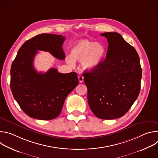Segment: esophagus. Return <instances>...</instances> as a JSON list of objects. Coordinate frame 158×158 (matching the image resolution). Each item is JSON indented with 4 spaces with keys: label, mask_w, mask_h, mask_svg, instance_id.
<instances>
[{
    "label": "esophagus",
    "mask_w": 158,
    "mask_h": 158,
    "mask_svg": "<svg viewBox=\"0 0 158 158\" xmlns=\"http://www.w3.org/2000/svg\"><path fill=\"white\" fill-rule=\"evenodd\" d=\"M78 79H79V82H81V83L84 81V77H83L82 76H81V75H80V76H78Z\"/></svg>",
    "instance_id": "obj_1"
}]
</instances>
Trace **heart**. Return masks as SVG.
Masks as SVG:
<instances>
[{
    "label": "heart",
    "mask_w": 158,
    "mask_h": 158,
    "mask_svg": "<svg viewBox=\"0 0 158 158\" xmlns=\"http://www.w3.org/2000/svg\"><path fill=\"white\" fill-rule=\"evenodd\" d=\"M105 55V48L100 43L87 40H81L74 44L71 56H67L66 60L73 66L75 61L82 62L83 68L92 71L102 62Z\"/></svg>",
    "instance_id": "obj_1"
}]
</instances>
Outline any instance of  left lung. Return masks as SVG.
Returning <instances> with one entry per match:
<instances>
[{
  "mask_svg": "<svg viewBox=\"0 0 158 158\" xmlns=\"http://www.w3.org/2000/svg\"><path fill=\"white\" fill-rule=\"evenodd\" d=\"M106 59L94 70L84 71L89 106L96 117L114 119L123 116L139 96L142 69L134 47L117 32H105Z\"/></svg>",
  "mask_w": 158,
  "mask_h": 158,
  "instance_id": "8db88e82",
  "label": "left lung"
}]
</instances>
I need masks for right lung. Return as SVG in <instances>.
I'll list each match as a JSON object with an SVG mask.
<instances>
[{
  "instance_id": "right-lung-1",
  "label": "right lung",
  "mask_w": 158,
  "mask_h": 158,
  "mask_svg": "<svg viewBox=\"0 0 158 158\" xmlns=\"http://www.w3.org/2000/svg\"><path fill=\"white\" fill-rule=\"evenodd\" d=\"M65 39L61 35H37L23 44L12 64V93L22 110L31 118L39 120L56 118L65 98L79 84L75 72L62 74L51 68L45 73H38L34 67L37 51L49 52L56 58L64 60Z\"/></svg>"
}]
</instances>
